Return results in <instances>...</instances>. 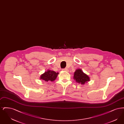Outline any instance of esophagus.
<instances>
[{
  "mask_svg": "<svg viewBox=\"0 0 124 124\" xmlns=\"http://www.w3.org/2000/svg\"><path fill=\"white\" fill-rule=\"evenodd\" d=\"M63 71H67L68 69L67 68H64V69H63Z\"/></svg>",
  "mask_w": 124,
  "mask_h": 124,
  "instance_id": "esophagus-1",
  "label": "esophagus"
}]
</instances>
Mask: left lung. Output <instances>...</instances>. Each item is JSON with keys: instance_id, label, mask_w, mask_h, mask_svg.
Listing matches in <instances>:
<instances>
[{"instance_id": "1", "label": "left lung", "mask_w": 124, "mask_h": 124, "mask_svg": "<svg viewBox=\"0 0 124 124\" xmlns=\"http://www.w3.org/2000/svg\"><path fill=\"white\" fill-rule=\"evenodd\" d=\"M74 79L78 83H81L84 85L85 83L90 81L89 77L85 73H84L81 69H77L74 74Z\"/></svg>"}]
</instances>
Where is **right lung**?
<instances>
[{"instance_id": "1", "label": "right lung", "mask_w": 124, "mask_h": 124, "mask_svg": "<svg viewBox=\"0 0 124 124\" xmlns=\"http://www.w3.org/2000/svg\"><path fill=\"white\" fill-rule=\"evenodd\" d=\"M58 73H56L54 71L48 70L42 74L40 79L46 82L53 81L56 78Z\"/></svg>"}]
</instances>
